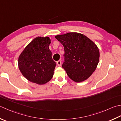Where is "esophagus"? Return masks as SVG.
<instances>
[{"mask_svg": "<svg viewBox=\"0 0 121 121\" xmlns=\"http://www.w3.org/2000/svg\"><path fill=\"white\" fill-rule=\"evenodd\" d=\"M56 63H57L58 65L59 66V67H60L61 65V61L59 60V61H58L57 62H56Z\"/></svg>", "mask_w": 121, "mask_h": 121, "instance_id": "34e87169", "label": "esophagus"}]
</instances>
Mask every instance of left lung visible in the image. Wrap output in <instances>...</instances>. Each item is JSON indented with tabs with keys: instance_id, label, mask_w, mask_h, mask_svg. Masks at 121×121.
<instances>
[{
	"instance_id": "8db88e82",
	"label": "left lung",
	"mask_w": 121,
	"mask_h": 121,
	"mask_svg": "<svg viewBox=\"0 0 121 121\" xmlns=\"http://www.w3.org/2000/svg\"><path fill=\"white\" fill-rule=\"evenodd\" d=\"M55 38L64 47L62 68L68 77L78 83L87 80L95 71L99 62L98 46L86 35L78 32H69Z\"/></svg>"
}]
</instances>
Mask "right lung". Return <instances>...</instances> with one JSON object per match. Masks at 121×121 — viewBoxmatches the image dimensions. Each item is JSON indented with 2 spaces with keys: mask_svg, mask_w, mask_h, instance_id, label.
Instances as JSON below:
<instances>
[{
  "mask_svg": "<svg viewBox=\"0 0 121 121\" xmlns=\"http://www.w3.org/2000/svg\"><path fill=\"white\" fill-rule=\"evenodd\" d=\"M51 40L48 37H37L23 49L19 56L20 71L28 81L42 85L53 77L56 63L49 49Z\"/></svg>",
  "mask_w": 121,
  "mask_h": 121,
  "instance_id": "right-lung-1",
  "label": "right lung"
}]
</instances>
